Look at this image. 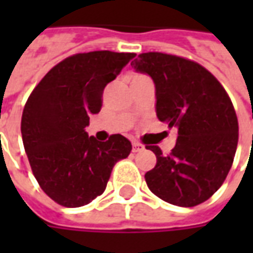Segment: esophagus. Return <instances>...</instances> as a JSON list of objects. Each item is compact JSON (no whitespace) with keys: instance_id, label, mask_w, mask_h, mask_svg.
I'll list each match as a JSON object with an SVG mask.
<instances>
[{"instance_id":"obj_1","label":"esophagus","mask_w":253,"mask_h":253,"mask_svg":"<svg viewBox=\"0 0 253 253\" xmlns=\"http://www.w3.org/2000/svg\"><path fill=\"white\" fill-rule=\"evenodd\" d=\"M145 149V146H143L142 143H139V142H132V152L134 153H137V152H141V150H143Z\"/></svg>"}]
</instances>
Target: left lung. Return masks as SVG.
Instances as JSON below:
<instances>
[{
  "mask_svg": "<svg viewBox=\"0 0 253 253\" xmlns=\"http://www.w3.org/2000/svg\"><path fill=\"white\" fill-rule=\"evenodd\" d=\"M156 86V114L168 127H177L169 156L148 146L157 157L146 172L149 190L181 207L207 201L222 186L239 141V122L226 90L211 73L194 61L143 52L131 62Z\"/></svg>",
  "mask_w": 253,
  "mask_h": 253,
  "instance_id": "8db88e82",
  "label": "left lung"
}]
</instances>
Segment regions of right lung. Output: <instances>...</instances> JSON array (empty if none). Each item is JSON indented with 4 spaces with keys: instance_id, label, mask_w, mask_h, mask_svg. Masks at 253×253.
Listing matches in <instances>:
<instances>
[{
    "instance_id": "obj_1",
    "label": "right lung",
    "mask_w": 253,
    "mask_h": 253,
    "mask_svg": "<svg viewBox=\"0 0 253 253\" xmlns=\"http://www.w3.org/2000/svg\"><path fill=\"white\" fill-rule=\"evenodd\" d=\"M134 52L92 51L63 59L47 73L25 103L21 135L42 190L65 207L88 205L104 192L111 170L131 152L121 134L100 142L89 137V116L99 114L105 85Z\"/></svg>"
}]
</instances>
